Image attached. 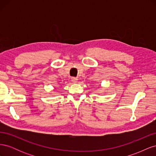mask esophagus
I'll return each instance as SVG.
<instances>
[{"label":"esophagus","mask_w":156,"mask_h":156,"mask_svg":"<svg viewBox=\"0 0 156 156\" xmlns=\"http://www.w3.org/2000/svg\"><path fill=\"white\" fill-rule=\"evenodd\" d=\"M72 81L73 83H77V77H72Z\"/></svg>","instance_id":"34e87169"}]
</instances>
